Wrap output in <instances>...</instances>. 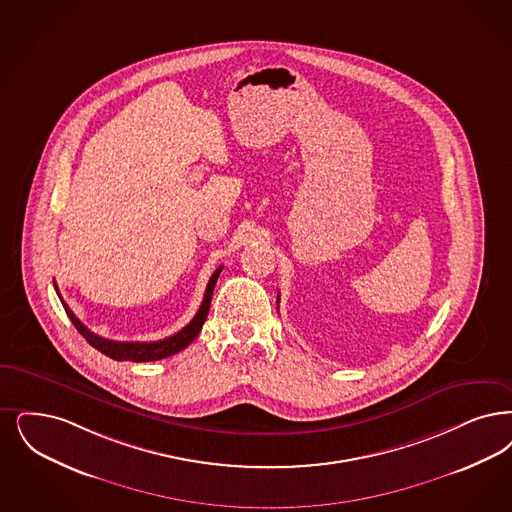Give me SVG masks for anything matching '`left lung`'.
Listing matches in <instances>:
<instances>
[{"mask_svg":"<svg viewBox=\"0 0 512 512\" xmlns=\"http://www.w3.org/2000/svg\"><path fill=\"white\" fill-rule=\"evenodd\" d=\"M278 299H280V295H278Z\"/></svg>","mask_w":512,"mask_h":512,"instance_id":"1","label":"left lung"}]
</instances>
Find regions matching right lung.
Here are the masks:
<instances>
[{"label":"right lung","mask_w":512,"mask_h":512,"mask_svg":"<svg viewBox=\"0 0 512 512\" xmlns=\"http://www.w3.org/2000/svg\"><path fill=\"white\" fill-rule=\"evenodd\" d=\"M221 270H223V266H219L213 272V276L209 278V284L205 287L204 301L200 305V310L196 312V316L190 320V324H186L175 335L162 339V341H154V343H122V341H110V339H104V337L95 335L93 331H89V329L83 326L82 322L76 318V314L62 301L59 287L55 286V289H57V295L61 299L62 307L66 310L68 318L72 320L74 328L82 333L83 339L91 347L97 348L99 352H103L108 358L118 360V362H122V360H129V362H154V360H162V358H167L171 354L181 352L183 348L188 347L198 337V333L202 331V326H204L205 318H207L209 307H211V295H213V289H215V284H217V278H219Z\"/></svg>","instance_id":"obj_1"}]
</instances>
